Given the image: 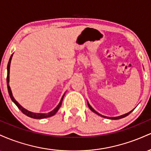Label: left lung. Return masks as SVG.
I'll use <instances>...</instances> for the list:
<instances>
[{
    "label": "left lung",
    "instance_id": "8db88e82",
    "mask_svg": "<svg viewBox=\"0 0 151 151\" xmlns=\"http://www.w3.org/2000/svg\"><path fill=\"white\" fill-rule=\"evenodd\" d=\"M87 104H88V106H89V108L90 109V110L91 111H92L93 112V113H95V114H98L99 116H102V117H104V118H106V119H114V120H117V119H122V118H124V117H126V116H127L128 115H129L131 113V112L133 111V109L132 111H131L130 112H129V113H127V114H124V115H121V116H116V117H107V116H102V115H101V114H99L97 111H96L94 110V109H93L92 107L91 106H90V104H89V102L87 101Z\"/></svg>",
    "mask_w": 151,
    "mask_h": 151
}]
</instances>
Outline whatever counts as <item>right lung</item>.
Wrapping results in <instances>:
<instances>
[{"label":"right lung","instance_id":"1","mask_svg":"<svg viewBox=\"0 0 151 151\" xmlns=\"http://www.w3.org/2000/svg\"><path fill=\"white\" fill-rule=\"evenodd\" d=\"M12 57H13V55L10 56V60H9V62H8V67H7V70H8V74H7V86H8V93H9V95H10V97L11 99V100L13 101V102L15 103V104L18 106V108L20 109V111L23 113L24 114H25L26 116H27L30 117V118H32V119H45V118H47V117H50V116H52L55 115V114L58 112V111L59 110V109L60 108V106H61L62 105V100H63V98H64V96H65V94L62 96V97L61 99V100H60V102L59 103V104L57 106V107L55 108L54 110L52 111L49 112V113L47 114H42V113H33V112H31L30 111H27V109H25V108H23V107L20 104L18 103V101H16V100L15 99L14 97H13V93H12V91H11V89H10V87L9 86V74H10V62H11V60H12Z\"/></svg>","mask_w":151,"mask_h":151}]
</instances>
